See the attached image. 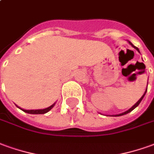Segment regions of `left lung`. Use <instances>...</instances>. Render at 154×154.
<instances>
[{"mask_svg": "<svg viewBox=\"0 0 154 154\" xmlns=\"http://www.w3.org/2000/svg\"><path fill=\"white\" fill-rule=\"evenodd\" d=\"M129 42V44H130V45H131V46H132V47H134V48H135V49H136V50H137V51H138V52H139V49H138L137 47H135V46H133V44H132V42ZM146 92H147V89H146V91H145L144 94L142 96V97H141L140 99L138 100L137 103H135V104H134V105H133V107H131L130 109H128V111H126V112H122V113H120V114H117V115H113V116H115V117H118V116H122V115H125V114H127V113H128V112H132V111H133V109H134V108H136V107H137V106L139 105V103H141V101H142V100H143V98L144 97V96H145V94H146Z\"/></svg>", "mask_w": 154, "mask_h": 154, "instance_id": "obj_1", "label": "left lung"}]
</instances>
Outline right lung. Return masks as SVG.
Instances as JSON below:
<instances>
[{"label": "right lung", "instance_id": "1", "mask_svg": "<svg viewBox=\"0 0 154 154\" xmlns=\"http://www.w3.org/2000/svg\"><path fill=\"white\" fill-rule=\"evenodd\" d=\"M55 103H53L51 106L50 107H47V108H44V109H36V110H25V109H22V108H20L21 110L25 112H27V113H30V114H44V113H47V112H49V111L51 110L52 107H54Z\"/></svg>", "mask_w": 154, "mask_h": 154}]
</instances>
